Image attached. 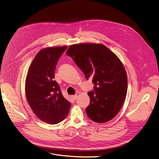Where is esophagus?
<instances>
[{
  "label": "esophagus",
  "mask_w": 159,
  "mask_h": 159,
  "mask_svg": "<svg viewBox=\"0 0 159 159\" xmlns=\"http://www.w3.org/2000/svg\"><path fill=\"white\" fill-rule=\"evenodd\" d=\"M72 99H73L74 100H75L77 99V95H72Z\"/></svg>",
  "instance_id": "1"
}]
</instances>
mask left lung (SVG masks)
<instances>
[{
  "mask_svg": "<svg viewBox=\"0 0 159 159\" xmlns=\"http://www.w3.org/2000/svg\"><path fill=\"white\" fill-rule=\"evenodd\" d=\"M66 54L84 72L92 78L94 90L88 92L90 105L85 109L92 121H110L121 110L128 89L124 66L118 56L102 44L79 43L70 45Z\"/></svg>",
  "mask_w": 159,
  "mask_h": 159,
  "instance_id": "obj_1",
  "label": "left lung"
}]
</instances>
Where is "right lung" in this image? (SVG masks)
Segmentation results:
<instances>
[{"label": "right lung", "mask_w": 159, "mask_h": 159, "mask_svg": "<svg viewBox=\"0 0 159 159\" xmlns=\"http://www.w3.org/2000/svg\"><path fill=\"white\" fill-rule=\"evenodd\" d=\"M67 48L48 47L40 50L26 77L25 95L30 108L40 120L51 125L63 121L71 107L54 80L57 61Z\"/></svg>", "instance_id": "right-lung-1"}]
</instances>
